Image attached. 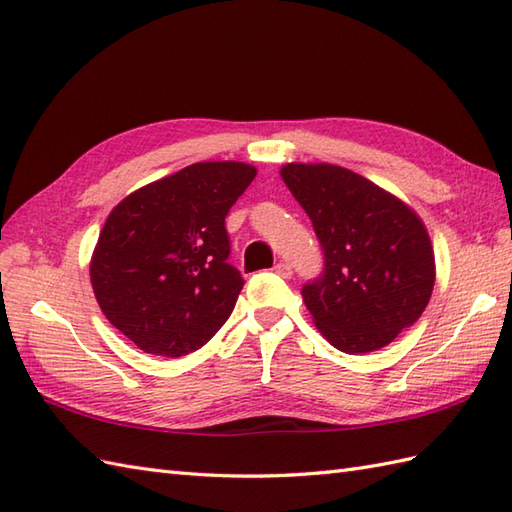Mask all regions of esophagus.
<instances>
[{
  "mask_svg": "<svg viewBox=\"0 0 512 512\" xmlns=\"http://www.w3.org/2000/svg\"><path fill=\"white\" fill-rule=\"evenodd\" d=\"M273 271H276L280 278H291L293 276V269H291L289 263H278L276 267H273Z\"/></svg>",
  "mask_w": 512,
  "mask_h": 512,
  "instance_id": "obj_1",
  "label": "esophagus"
}]
</instances>
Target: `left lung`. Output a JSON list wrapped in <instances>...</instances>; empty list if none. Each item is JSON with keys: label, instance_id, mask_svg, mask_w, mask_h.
<instances>
[{"label": "left lung", "instance_id": "obj_1", "mask_svg": "<svg viewBox=\"0 0 512 512\" xmlns=\"http://www.w3.org/2000/svg\"><path fill=\"white\" fill-rule=\"evenodd\" d=\"M280 176L326 258L321 278L302 289L317 330L345 354L389 345L421 317L434 289L423 221L400 197L339 165L289 162Z\"/></svg>", "mask_w": 512, "mask_h": 512}]
</instances>
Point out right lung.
<instances>
[{"label":"right lung","instance_id":"1","mask_svg":"<svg viewBox=\"0 0 512 512\" xmlns=\"http://www.w3.org/2000/svg\"><path fill=\"white\" fill-rule=\"evenodd\" d=\"M256 178L236 160L195 162L112 208L91 256L106 319L139 350L180 358L228 321L243 289L226 215Z\"/></svg>","mask_w":512,"mask_h":512}]
</instances>
